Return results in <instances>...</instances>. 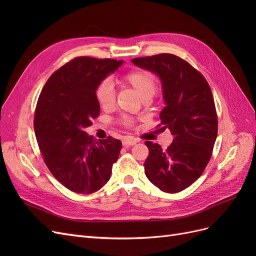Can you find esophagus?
<instances>
[{
	"label": "esophagus",
	"mask_w": 256,
	"mask_h": 256,
	"mask_svg": "<svg viewBox=\"0 0 256 256\" xmlns=\"http://www.w3.org/2000/svg\"><path fill=\"white\" fill-rule=\"evenodd\" d=\"M136 140H132V138H125V140H122V145L124 146H131V145H134L136 144Z\"/></svg>",
	"instance_id": "34e87169"
}]
</instances>
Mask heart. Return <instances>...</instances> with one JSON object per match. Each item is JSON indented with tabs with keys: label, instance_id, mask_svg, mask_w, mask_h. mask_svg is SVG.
Instances as JSON below:
<instances>
[{
	"label": "heart",
	"instance_id": "1",
	"mask_svg": "<svg viewBox=\"0 0 256 256\" xmlns=\"http://www.w3.org/2000/svg\"><path fill=\"white\" fill-rule=\"evenodd\" d=\"M118 83L124 86L132 88L141 99L146 100L154 96L156 92V80L154 76L146 70H136L129 72L122 76ZM96 99L99 106L104 110L111 109L115 102V92L112 84L108 81L102 82L96 90ZM120 122L126 126L132 125V120L129 118H122Z\"/></svg>",
	"mask_w": 256,
	"mask_h": 256
}]
</instances>
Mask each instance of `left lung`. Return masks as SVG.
<instances>
[{"instance_id": "8db88e82", "label": "left lung", "mask_w": 256, "mask_h": 256, "mask_svg": "<svg viewBox=\"0 0 256 256\" xmlns=\"http://www.w3.org/2000/svg\"><path fill=\"white\" fill-rule=\"evenodd\" d=\"M132 63L159 76L166 106L161 130L174 136L166 150L150 141L144 166L150 182L161 191L176 193L202 175L212 157L218 120L210 88L204 76L174 54L134 58Z\"/></svg>"}]
</instances>
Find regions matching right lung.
Masks as SVG:
<instances>
[{"mask_svg":"<svg viewBox=\"0 0 256 256\" xmlns=\"http://www.w3.org/2000/svg\"><path fill=\"white\" fill-rule=\"evenodd\" d=\"M124 60L76 58L54 72L40 92L34 128L50 172L66 188L90 194L109 182L122 142L86 134L100 113L96 90Z\"/></svg>","mask_w":256,"mask_h":256,"instance_id":"obj_1","label":"right lung"}]
</instances>
